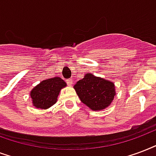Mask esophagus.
Segmentation results:
<instances>
[{
	"instance_id": "esophagus-1",
	"label": "esophagus",
	"mask_w": 156,
	"mask_h": 156,
	"mask_svg": "<svg viewBox=\"0 0 156 156\" xmlns=\"http://www.w3.org/2000/svg\"><path fill=\"white\" fill-rule=\"evenodd\" d=\"M72 81H73V80H72V79H68V80H67V84L69 85V86H72Z\"/></svg>"
}]
</instances>
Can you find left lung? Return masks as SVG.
I'll use <instances>...</instances> for the list:
<instances>
[{"label": "left lung", "instance_id": "8db88e82", "mask_svg": "<svg viewBox=\"0 0 156 156\" xmlns=\"http://www.w3.org/2000/svg\"><path fill=\"white\" fill-rule=\"evenodd\" d=\"M74 89L80 101L94 112L109 107L116 94L113 82L92 73L84 75L75 84Z\"/></svg>", "mask_w": 156, "mask_h": 156}]
</instances>
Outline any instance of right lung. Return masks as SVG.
<instances>
[{"mask_svg":"<svg viewBox=\"0 0 156 156\" xmlns=\"http://www.w3.org/2000/svg\"><path fill=\"white\" fill-rule=\"evenodd\" d=\"M67 83L60 77H54L42 80L30 92L33 107L40 109H48L55 104L62 89Z\"/></svg>","mask_w":156,"mask_h":156,"instance_id":"add662e5","label":"right lung"}]
</instances>
